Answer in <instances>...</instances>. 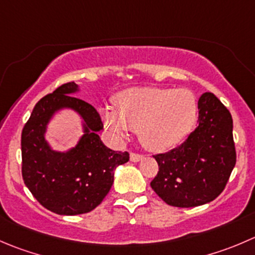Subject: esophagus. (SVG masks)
I'll return each mask as SVG.
<instances>
[{
    "label": "esophagus",
    "mask_w": 255,
    "mask_h": 255,
    "mask_svg": "<svg viewBox=\"0 0 255 255\" xmlns=\"http://www.w3.org/2000/svg\"><path fill=\"white\" fill-rule=\"evenodd\" d=\"M129 157H130V160H132V162H139V160L143 158V155L138 154V153H130Z\"/></svg>",
    "instance_id": "esophagus-1"
}]
</instances>
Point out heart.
<instances>
[{"label":"heart","mask_w":255,"mask_h":255,"mask_svg":"<svg viewBox=\"0 0 255 255\" xmlns=\"http://www.w3.org/2000/svg\"><path fill=\"white\" fill-rule=\"evenodd\" d=\"M115 107L103 110V121L117 137L130 130L153 152H163L182 142L198 117V101L185 88H128L118 93Z\"/></svg>","instance_id":"b5f03b06"}]
</instances>
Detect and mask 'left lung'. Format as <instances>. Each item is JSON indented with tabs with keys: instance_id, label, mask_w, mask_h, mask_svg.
Listing matches in <instances>:
<instances>
[{
	"instance_id": "8db88e82",
	"label": "left lung",
	"mask_w": 255,
	"mask_h": 255,
	"mask_svg": "<svg viewBox=\"0 0 255 255\" xmlns=\"http://www.w3.org/2000/svg\"><path fill=\"white\" fill-rule=\"evenodd\" d=\"M198 127L174 149L153 157L157 175L150 187L167 204L190 208L214 201L223 192L237 162L233 120L211 92L198 101Z\"/></svg>"
}]
</instances>
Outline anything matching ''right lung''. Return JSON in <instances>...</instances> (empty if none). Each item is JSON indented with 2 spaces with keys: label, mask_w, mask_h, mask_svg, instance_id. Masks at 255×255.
Segmentation results:
<instances>
[{
  "label": "right lung",
  "mask_w": 255,
  "mask_h": 255,
  "mask_svg": "<svg viewBox=\"0 0 255 255\" xmlns=\"http://www.w3.org/2000/svg\"><path fill=\"white\" fill-rule=\"evenodd\" d=\"M75 82L59 86L37 102L22 129V178L32 196L46 209L61 216L88 213L100 206L113 184L115 169L129 160L128 152L103 144V129L93 106L73 97ZM71 108L84 120V135L67 152L53 151L44 138L46 125L59 109Z\"/></svg>",
  "instance_id": "right-lung-1"
}]
</instances>
